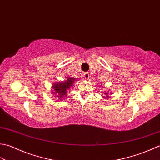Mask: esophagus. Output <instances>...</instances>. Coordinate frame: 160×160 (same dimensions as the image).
Instances as JSON below:
<instances>
[{
	"instance_id": "1",
	"label": "esophagus",
	"mask_w": 160,
	"mask_h": 160,
	"mask_svg": "<svg viewBox=\"0 0 160 160\" xmlns=\"http://www.w3.org/2000/svg\"><path fill=\"white\" fill-rule=\"evenodd\" d=\"M83 77H84V78L86 79H88L89 78H90V74H89L88 72H85L83 74Z\"/></svg>"
}]
</instances>
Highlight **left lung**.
I'll return each mask as SVG.
<instances>
[{
  "label": "left lung",
  "instance_id": "8db88e82",
  "mask_svg": "<svg viewBox=\"0 0 160 160\" xmlns=\"http://www.w3.org/2000/svg\"><path fill=\"white\" fill-rule=\"evenodd\" d=\"M105 94H108V93H106V92H105Z\"/></svg>",
  "mask_w": 160,
  "mask_h": 160
}]
</instances>
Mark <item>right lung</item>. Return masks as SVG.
<instances>
[{"mask_svg": "<svg viewBox=\"0 0 160 160\" xmlns=\"http://www.w3.org/2000/svg\"><path fill=\"white\" fill-rule=\"evenodd\" d=\"M77 79H74L72 77H67V80L65 81L64 82H57L54 83L52 86V88L54 90V94H56L57 97L59 99H63L65 97L68 95V91L69 90L70 87L72 86L74 81Z\"/></svg>", "mask_w": 160, "mask_h": 160, "instance_id": "right-lung-1", "label": "right lung"}]
</instances>
